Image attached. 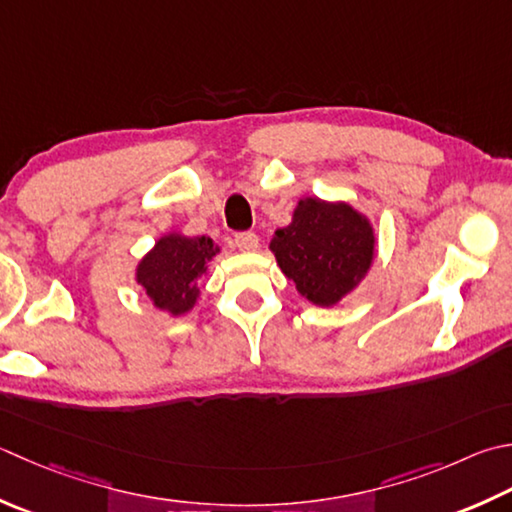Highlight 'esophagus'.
I'll list each match as a JSON object with an SVG mask.
<instances>
[{
    "label": "esophagus",
    "mask_w": 512,
    "mask_h": 512,
    "mask_svg": "<svg viewBox=\"0 0 512 512\" xmlns=\"http://www.w3.org/2000/svg\"><path fill=\"white\" fill-rule=\"evenodd\" d=\"M235 244H237V248L239 250H257V246H259V239H257V235L255 233H250V230H244V233H237L235 235Z\"/></svg>",
    "instance_id": "34e87169"
}]
</instances>
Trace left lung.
<instances>
[{
	"label": "left lung",
	"instance_id": "8db88e82",
	"mask_svg": "<svg viewBox=\"0 0 512 512\" xmlns=\"http://www.w3.org/2000/svg\"><path fill=\"white\" fill-rule=\"evenodd\" d=\"M270 250L308 302L333 306L366 275L375 235L348 204L308 197L299 202L290 226L275 230Z\"/></svg>",
	"mask_w": 512,
	"mask_h": 512
}]
</instances>
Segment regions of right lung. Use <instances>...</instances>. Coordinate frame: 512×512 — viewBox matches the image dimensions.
Here are the masks:
<instances>
[{
	"instance_id": "obj_1",
	"label": "right lung",
	"mask_w": 512,
	"mask_h": 512,
	"mask_svg": "<svg viewBox=\"0 0 512 512\" xmlns=\"http://www.w3.org/2000/svg\"><path fill=\"white\" fill-rule=\"evenodd\" d=\"M210 237L166 235L142 259L137 282L157 308L182 315L197 302V279L206 273L208 262L217 255Z\"/></svg>"
}]
</instances>
